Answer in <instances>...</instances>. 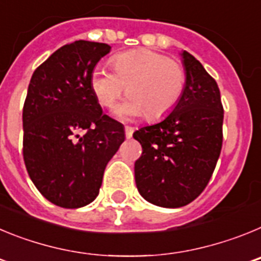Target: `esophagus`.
Instances as JSON below:
<instances>
[{
  "instance_id": "obj_1",
  "label": "esophagus",
  "mask_w": 261,
  "mask_h": 261,
  "mask_svg": "<svg viewBox=\"0 0 261 261\" xmlns=\"http://www.w3.org/2000/svg\"><path fill=\"white\" fill-rule=\"evenodd\" d=\"M133 132H135V128H132V126H125V137L126 138L132 137Z\"/></svg>"
}]
</instances>
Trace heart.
<instances>
[{
	"mask_svg": "<svg viewBox=\"0 0 261 261\" xmlns=\"http://www.w3.org/2000/svg\"><path fill=\"white\" fill-rule=\"evenodd\" d=\"M113 71L98 66L91 74V89L99 105L114 107L126 90L124 102L115 108L120 120L145 116L158 120L170 114L180 100L187 84L180 61L149 49L120 53L112 59Z\"/></svg>",
	"mask_w": 261,
	"mask_h": 261,
	"instance_id": "1",
	"label": "heart"
}]
</instances>
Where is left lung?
Here are the masks:
<instances>
[{"label":"left lung","instance_id":"left-lung-1","mask_svg":"<svg viewBox=\"0 0 261 261\" xmlns=\"http://www.w3.org/2000/svg\"><path fill=\"white\" fill-rule=\"evenodd\" d=\"M181 56L187 84L180 100L161 123L133 133L142 146L135 163L138 192L163 208H180L199 197L222 149L218 85L191 53L184 50Z\"/></svg>","mask_w":261,"mask_h":261}]
</instances>
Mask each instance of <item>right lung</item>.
Returning a JSON list of instances; mask_svg holds the SVG:
<instances>
[{
	"mask_svg": "<svg viewBox=\"0 0 261 261\" xmlns=\"http://www.w3.org/2000/svg\"><path fill=\"white\" fill-rule=\"evenodd\" d=\"M106 43L77 40L35 69L23 105V159L32 183L66 209L94 201L110 159L125 140L123 124L103 114L91 74Z\"/></svg>",
	"mask_w": 261,
	"mask_h": 261,
	"instance_id": "add662e5",
	"label": "right lung"
}]
</instances>
